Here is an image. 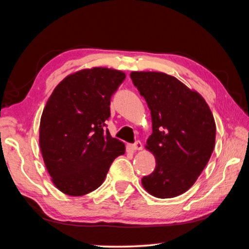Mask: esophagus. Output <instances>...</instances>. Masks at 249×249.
Returning a JSON list of instances; mask_svg holds the SVG:
<instances>
[{"mask_svg": "<svg viewBox=\"0 0 249 249\" xmlns=\"http://www.w3.org/2000/svg\"><path fill=\"white\" fill-rule=\"evenodd\" d=\"M128 148H129L130 150H133V151H140V150L142 149V142H141L140 141H138V142H135L134 145H129Z\"/></svg>", "mask_w": 249, "mask_h": 249, "instance_id": "esophagus-1", "label": "esophagus"}]
</instances>
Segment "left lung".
I'll list each match as a JSON object with an SVG mask.
<instances>
[{"instance_id": "8db88e82", "label": "left lung", "mask_w": 249, "mask_h": 249, "mask_svg": "<svg viewBox=\"0 0 249 249\" xmlns=\"http://www.w3.org/2000/svg\"><path fill=\"white\" fill-rule=\"evenodd\" d=\"M134 86L150 109L153 134L146 149L156 158L142 179L149 195L169 199L188 191L203 171L215 145V121L208 103L178 79L157 71H133Z\"/></svg>"}]
</instances>
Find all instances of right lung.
<instances>
[{"label":"right lung","mask_w":249,"mask_h":249,"mask_svg":"<svg viewBox=\"0 0 249 249\" xmlns=\"http://www.w3.org/2000/svg\"><path fill=\"white\" fill-rule=\"evenodd\" d=\"M123 71L94 67L71 73L54 88L39 125L45 166L58 190L81 196L98 189L125 145L109 135L105 121Z\"/></svg>","instance_id":"1"}]
</instances>
